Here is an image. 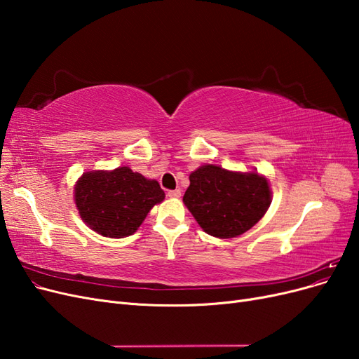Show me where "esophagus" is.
I'll use <instances>...</instances> for the list:
<instances>
[{"instance_id": "esophagus-1", "label": "esophagus", "mask_w": 359, "mask_h": 359, "mask_svg": "<svg viewBox=\"0 0 359 359\" xmlns=\"http://www.w3.org/2000/svg\"><path fill=\"white\" fill-rule=\"evenodd\" d=\"M168 196L172 198V199H178V198H181V190H180V189H177V190H169V191H168Z\"/></svg>"}]
</instances>
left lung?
<instances>
[{
    "label": "left lung",
    "mask_w": 359,
    "mask_h": 359,
    "mask_svg": "<svg viewBox=\"0 0 359 359\" xmlns=\"http://www.w3.org/2000/svg\"><path fill=\"white\" fill-rule=\"evenodd\" d=\"M184 203L202 229L217 238H233L262 219L271 203L265 178L206 165L190 173Z\"/></svg>",
    "instance_id": "1"
}]
</instances>
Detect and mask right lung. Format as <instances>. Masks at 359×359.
Listing matches in <instances>:
<instances>
[{
  "label": "right lung",
  "mask_w": 359,
  "mask_h": 359,
  "mask_svg": "<svg viewBox=\"0 0 359 359\" xmlns=\"http://www.w3.org/2000/svg\"><path fill=\"white\" fill-rule=\"evenodd\" d=\"M163 199L165 191L157 181L127 166L112 172H86L74 189L82 220L109 238L135 233L149 210Z\"/></svg>",
  "instance_id": "obj_1"
}]
</instances>
